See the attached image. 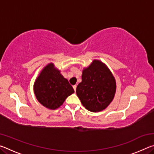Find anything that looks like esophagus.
<instances>
[{
	"label": "esophagus",
	"instance_id": "1",
	"mask_svg": "<svg viewBox=\"0 0 154 154\" xmlns=\"http://www.w3.org/2000/svg\"><path fill=\"white\" fill-rule=\"evenodd\" d=\"M72 87H73V89H74V90H75V91H76L77 85H73V86H72Z\"/></svg>",
	"mask_w": 154,
	"mask_h": 154
}]
</instances>
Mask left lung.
Wrapping results in <instances>:
<instances>
[{"instance_id": "8db88e82", "label": "left lung", "mask_w": 154, "mask_h": 154, "mask_svg": "<svg viewBox=\"0 0 154 154\" xmlns=\"http://www.w3.org/2000/svg\"><path fill=\"white\" fill-rule=\"evenodd\" d=\"M82 79L76 93L83 106L92 112L107 107L116 92V79L108 67L101 61L94 60L83 70Z\"/></svg>"}]
</instances>
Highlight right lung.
Wrapping results in <instances>:
<instances>
[{"mask_svg": "<svg viewBox=\"0 0 154 154\" xmlns=\"http://www.w3.org/2000/svg\"><path fill=\"white\" fill-rule=\"evenodd\" d=\"M34 92L41 105L54 110L63 104L68 96L74 93V90L54 64L49 63L36 79Z\"/></svg>", "mask_w": 154, "mask_h": 154, "instance_id": "obj_1", "label": "right lung"}]
</instances>
